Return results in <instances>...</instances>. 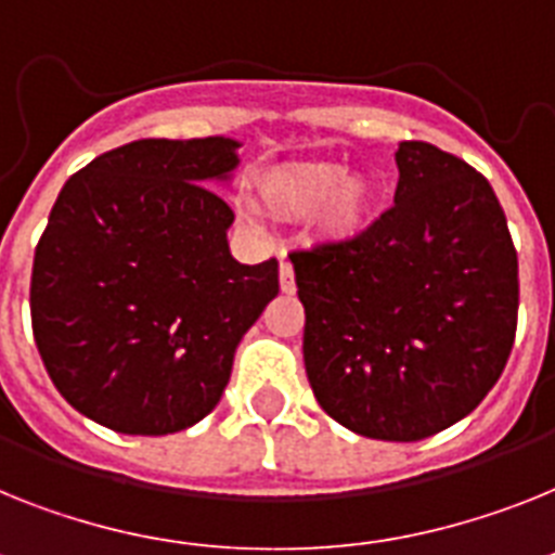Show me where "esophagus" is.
<instances>
[{"label": "esophagus", "instance_id": "obj_1", "mask_svg": "<svg viewBox=\"0 0 555 555\" xmlns=\"http://www.w3.org/2000/svg\"><path fill=\"white\" fill-rule=\"evenodd\" d=\"M279 287L285 293H293L296 291V279H293V264L287 262V259H282L279 262Z\"/></svg>", "mask_w": 555, "mask_h": 555}]
</instances>
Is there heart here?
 Listing matches in <instances>:
<instances>
[{
	"label": "heart",
	"mask_w": 555,
	"mask_h": 555,
	"mask_svg": "<svg viewBox=\"0 0 555 555\" xmlns=\"http://www.w3.org/2000/svg\"><path fill=\"white\" fill-rule=\"evenodd\" d=\"M259 203L282 220H301L321 207L319 222L324 234L352 236L370 222L372 189L361 177H347V169L338 163H301L264 175ZM242 220L248 225L259 222L250 203L242 206Z\"/></svg>",
	"instance_id": "heart-1"
}]
</instances>
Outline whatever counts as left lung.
I'll return each instance as SVG.
<instances>
[{"label": "left lung", "mask_w": 555, "mask_h": 555, "mask_svg": "<svg viewBox=\"0 0 555 555\" xmlns=\"http://www.w3.org/2000/svg\"><path fill=\"white\" fill-rule=\"evenodd\" d=\"M395 160L392 208L291 262L321 409L356 435L414 443L463 421L500 380L519 262L477 169L423 141L400 143Z\"/></svg>", "instance_id": "obj_1"}]
</instances>
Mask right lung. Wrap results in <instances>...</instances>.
I'll return each instance as SVG.
<instances>
[{
  "instance_id": "1",
  "label": "right lung",
  "mask_w": 555,
  "mask_h": 555,
  "mask_svg": "<svg viewBox=\"0 0 555 555\" xmlns=\"http://www.w3.org/2000/svg\"><path fill=\"white\" fill-rule=\"evenodd\" d=\"M231 138H146L69 177L36 245L33 338L69 406L120 435H171L225 392L236 344L279 293V262L240 264L211 191Z\"/></svg>"
}]
</instances>
